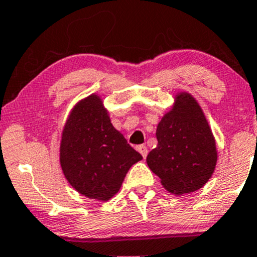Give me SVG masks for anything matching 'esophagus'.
I'll return each instance as SVG.
<instances>
[{
    "mask_svg": "<svg viewBox=\"0 0 257 257\" xmlns=\"http://www.w3.org/2000/svg\"><path fill=\"white\" fill-rule=\"evenodd\" d=\"M138 151L142 154V156L144 159H146V156H148V148H146L145 145H139L138 146Z\"/></svg>",
    "mask_w": 257,
    "mask_h": 257,
    "instance_id": "esophagus-1",
    "label": "esophagus"
}]
</instances>
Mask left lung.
Wrapping results in <instances>:
<instances>
[{
  "label": "left lung",
  "instance_id": "obj_1",
  "mask_svg": "<svg viewBox=\"0 0 257 257\" xmlns=\"http://www.w3.org/2000/svg\"><path fill=\"white\" fill-rule=\"evenodd\" d=\"M157 146L146 157L150 170L171 193L204 187L217 162L216 144L206 118L193 96L180 94L157 125Z\"/></svg>",
  "mask_w": 257,
  "mask_h": 257
}]
</instances>
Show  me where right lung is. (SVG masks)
Segmentation results:
<instances>
[{
  "instance_id": "1",
  "label": "right lung",
  "mask_w": 257,
  "mask_h": 257,
  "mask_svg": "<svg viewBox=\"0 0 257 257\" xmlns=\"http://www.w3.org/2000/svg\"><path fill=\"white\" fill-rule=\"evenodd\" d=\"M142 159L112 125L100 97L91 95L74 107L62 134L61 166L75 190L107 201Z\"/></svg>"
}]
</instances>
